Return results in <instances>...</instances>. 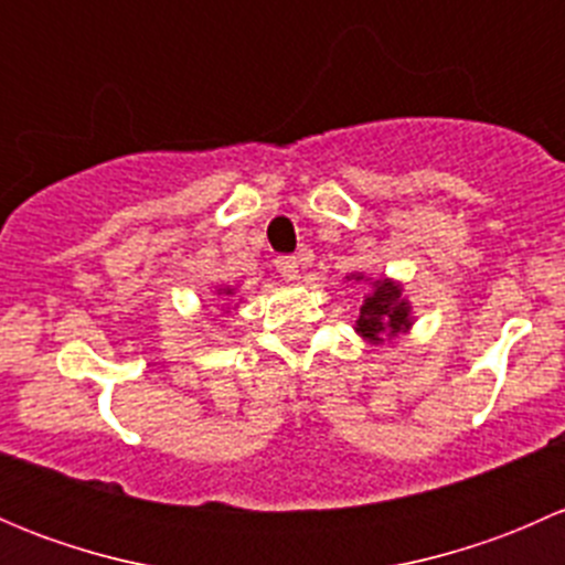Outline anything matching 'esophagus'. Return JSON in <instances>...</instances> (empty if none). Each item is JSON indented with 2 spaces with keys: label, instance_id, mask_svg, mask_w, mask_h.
Wrapping results in <instances>:
<instances>
[{
  "label": "esophagus",
  "instance_id": "1",
  "mask_svg": "<svg viewBox=\"0 0 565 565\" xmlns=\"http://www.w3.org/2000/svg\"><path fill=\"white\" fill-rule=\"evenodd\" d=\"M276 270L281 273L287 281H292V278H298V259H295V256H278Z\"/></svg>",
  "mask_w": 565,
  "mask_h": 565
}]
</instances>
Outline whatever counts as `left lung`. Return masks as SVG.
<instances>
[{
  "label": "left lung",
  "mask_w": 565,
  "mask_h": 565,
  "mask_svg": "<svg viewBox=\"0 0 565 565\" xmlns=\"http://www.w3.org/2000/svg\"><path fill=\"white\" fill-rule=\"evenodd\" d=\"M361 281L363 276H355ZM413 324V317H409V303L402 298V287L385 278V281H374L372 292L363 300L361 317H358L355 330L363 335V339L380 341L385 335L404 333V330Z\"/></svg>",
  "instance_id": "left-lung-1"
}]
</instances>
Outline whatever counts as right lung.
Here are the masks:
<instances>
[{"label": "right lung", "mask_w": 565, "mask_h": 565, "mask_svg": "<svg viewBox=\"0 0 565 565\" xmlns=\"http://www.w3.org/2000/svg\"><path fill=\"white\" fill-rule=\"evenodd\" d=\"M218 295H232V289H221V292Z\"/></svg>", "instance_id": "1"}]
</instances>
